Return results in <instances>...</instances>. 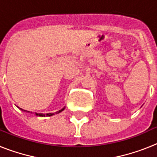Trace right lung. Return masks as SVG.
I'll return each instance as SVG.
<instances>
[{"label": "right lung", "mask_w": 157, "mask_h": 157, "mask_svg": "<svg viewBox=\"0 0 157 157\" xmlns=\"http://www.w3.org/2000/svg\"><path fill=\"white\" fill-rule=\"evenodd\" d=\"M63 109H64V108H63V109H61V110H60V111H59V112H56V113H59V112H62V111H63ZM56 113H48V114H46V115L42 114V113H38V114H37V113H36V115H37V116H42V117H43V116H53V115L56 114Z\"/></svg>", "instance_id": "right-lung-1"}]
</instances>
